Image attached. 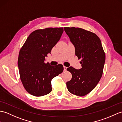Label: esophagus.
I'll return each instance as SVG.
<instances>
[{"mask_svg":"<svg viewBox=\"0 0 122 122\" xmlns=\"http://www.w3.org/2000/svg\"><path fill=\"white\" fill-rule=\"evenodd\" d=\"M63 69H64V71H66V69H67V67L65 66H63Z\"/></svg>","mask_w":122,"mask_h":122,"instance_id":"34e87169","label":"esophagus"}]
</instances>
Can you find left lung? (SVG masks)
Wrapping results in <instances>:
<instances>
[{"label":"left lung","mask_w":122,"mask_h":122,"mask_svg":"<svg viewBox=\"0 0 122 122\" xmlns=\"http://www.w3.org/2000/svg\"><path fill=\"white\" fill-rule=\"evenodd\" d=\"M75 49V55L81 59V68H67L72 79L66 82L69 92L84 96L95 88L102 77L106 60L100 38L95 33L78 27H64Z\"/></svg>","instance_id":"8db88e82"}]
</instances>
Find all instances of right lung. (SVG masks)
Segmentation results:
<instances>
[{
  "label": "right lung",
  "mask_w": 122,
  "mask_h": 122,
  "mask_svg": "<svg viewBox=\"0 0 122 122\" xmlns=\"http://www.w3.org/2000/svg\"><path fill=\"white\" fill-rule=\"evenodd\" d=\"M63 28H47L34 31L20 51L18 65L24 88L30 95L41 97L52 90L51 80L63 72L62 64L45 63V57L61 38Z\"/></svg>",
  "instance_id": "obj_1"
}]
</instances>
